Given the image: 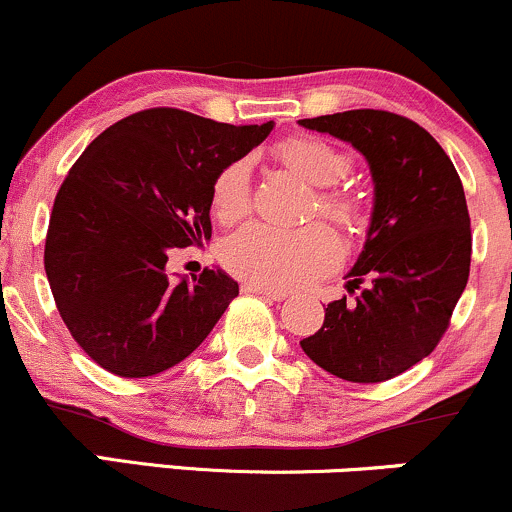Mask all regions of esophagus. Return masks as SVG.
Here are the masks:
<instances>
[{"label": "esophagus", "mask_w": 512, "mask_h": 512, "mask_svg": "<svg viewBox=\"0 0 512 512\" xmlns=\"http://www.w3.org/2000/svg\"><path fill=\"white\" fill-rule=\"evenodd\" d=\"M241 290H244V292H256V295L266 297L268 302H283L285 297H287V292L271 290V287H261V285H254V283H244V285H241Z\"/></svg>", "instance_id": "obj_1"}]
</instances>
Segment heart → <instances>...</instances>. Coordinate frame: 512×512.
<instances>
[{
	"label": "heart",
	"mask_w": 512,
	"mask_h": 512,
	"mask_svg": "<svg viewBox=\"0 0 512 512\" xmlns=\"http://www.w3.org/2000/svg\"><path fill=\"white\" fill-rule=\"evenodd\" d=\"M275 157L312 188L336 186L350 171V157L346 152L312 135L283 140L275 147ZM249 198L251 164L249 159H234L212 181V215L225 225H232L246 215ZM317 208L326 220L350 232L363 225L360 203L348 193L324 191L317 198ZM222 261L229 271L249 283L271 290H292L314 283L333 271L341 261V244L331 229L321 225L280 229L256 222L239 229L225 241Z\"/></svg>",
	"instance_id": "b5f03b06"
}]
</instances>
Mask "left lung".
I'll use <instances>...</instances> for the list:
<instances>
[{
    "label": "left lung",
    "instance_id": "8db88e82",
    "mask_svg": "<svg viewBox=\"0 0 512 512\" xmlns=\"http://www.w3.org/2000/svg\"><path fill=\"white\" fill-rule=\"evenodd\" d=\"M365 157L375 186L363 251L348 285L355 304H326L324 326L300 346L348 382H384L433 353L469 280L472 229L455 164L428 130L389 111L297 120Z\"/></svg>",
    "mask_w": 512,
    "mask_h": 512
}]
</instances>
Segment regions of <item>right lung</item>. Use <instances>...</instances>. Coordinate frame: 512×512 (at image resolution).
Segmentation results:
<instances>
[{
	"mask_svg": "<svg viewBox=\"0 0 512 512\" xmlns=\"http://www.w3.org/2000/svg\"><path fill=\"white\" fill-rule=\"evenodd\" d=\"M149 108L106 128L62 183L45 239L60 317L94 363L152 377L186 360L239 295L222 268L174 280V249L212 237L215 176L273 130Z\"/></svg>",
	"mask_w": 512,
	"mask_h": 512,
	"instance_id": "obj_1",
	"label": "right lung"
}]
</instances>
